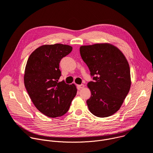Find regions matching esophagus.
<instances>
[{
    "mask_svg": "<svg viewBox=\"0 0 153 153\" xmlns=\"http://www.w3.org/2000/svg\"><path fill=\"white\" fill-rule=\"evenodd\" d=\"M84 84H80V85H78V86H77V88H78V89H82V88H84Z\"/></svg>",
    "mask_w": 153,
    "mask_h": 153,
    "instance_id": "obj_1",
    "label": "esophagus"
}]
</instances>
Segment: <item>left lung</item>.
Returning a JSON list of instances; mask_svg holds the SVG:
<instances>
[{
    "label": "left lung",
    "mask_w": 153,
    "mask_h": 153,
    "mask_svg": "<svg viewBox=\"0 0 153 153\" xmlns=\"http://www.w3.org/2000/svg\"><path fill=\"white\" fill-rule=\"evenodd\" d=\"M79 52L94 76V81L88 84L91 92L86 101L88 108L97 117H109L120 109L129 91L128 62L119 49L109 43L82 45Z\"/></svg>",
    "instance_id": "left-lung-1"
}]
</instances>
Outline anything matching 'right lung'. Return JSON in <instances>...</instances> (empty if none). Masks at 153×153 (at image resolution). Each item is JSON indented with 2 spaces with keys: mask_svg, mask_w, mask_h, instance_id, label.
<instances>
[{
  "mask_svg": "<svg viewBox=\"0 0 153 153\" xmlns=\"http://www.w3.org/2000/svg\"><path fill=\"white\" fill-rule=\"evenodd\" d=\"M72 50V47L69 45H43L34 50L27 60L25 87L34 105L48 117L64 115L76 94L74 84L58 82L61 75L60 61Z\"/></svg>",
  "mask_w": 153,
  "mask_h": 153,
  "instance_id": "obj_1",
  "label": "right lung"
}]
</instances>
